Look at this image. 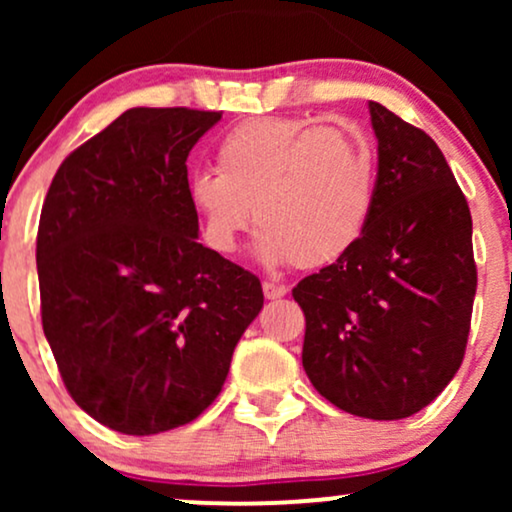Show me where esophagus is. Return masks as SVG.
<instances>
[{
    "label": "esophagus",
    "mask_w": 512,
    "mask_h": 512,
    "mask_svg": "<svg viewBox=\"0 0 512 512\" xmlns=\"http://www.w3.org/2000/svg\"><path fill=\"white\" fill-rule=\"evenodd\" d=\"M262 291H264V298H269V301H276V298H284L286 293H289V286L276 284V281H264Z\"/></svg>",
    "instance_id": "34e87169"
}]
</instances>
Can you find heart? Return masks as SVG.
<instances>
[{
	"mask_svg": "<svg viewBox=\"0 0 512 512\" xmlns=\"http://www.w3.org/2000/svg\"><path fill=\"white\" fill-rule=\"evenodd\" d=\"M375 199L373 146L358 129L301 117H252L216 146V173L187 180L204 243L231 255L255 221L262 262L322 267L366 231Z\"/></svg>",
	"mask_w": 512,
	"mask_h": 512,
	"instance_id": "b5f03b06",
	"label": "heart"
}]
</instances>
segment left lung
Listing matches in <instances>:
<instances>
[{"label": "left lung", "instance_id": "8db88e82", "mask_svg": "<svg viewBox=\"0 0 512 512\" xmlns=\"http://www.w3.org/2000/svg\"><path fill=\"white\" fill-rule=\"evenodd\" d=\"M373 211L346 255L293 289L303 368L334 407L407 419L436 399L464 358L477 293L472 214L438 144L380 103Z\"/></svg>", "mask_w": 512, "mask_h": 512}]
</instances>
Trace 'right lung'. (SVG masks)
<instances>
[{"mask_svg": "<svg viewBox=\"0 0 512 512\" xmlns=\"http://www.w3.org/2000/svg\"><path fill=\"white\" fill-rule=\"evenodd\" d=\"M221 113L132 108L62 161L38 226L43 330L98 424L154 436L214 402L260 279L199 243L187 156Z\"/></svg>", "mask_w": 512, "mask_h": 512, "instance_id": "obj_1", "label": "right lung"}]
</instances>
